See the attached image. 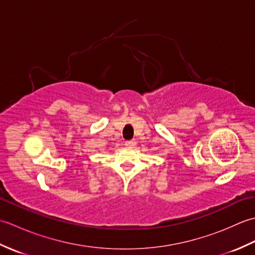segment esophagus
Here are the masks:
<instances>
[{"mask_svg": "<svg viewBox=\"0 0 255 255\" xmlns=\"http://www.w3.org/2000/svg\"><path fill=\"white\" fill-rule=\"evenodd\" d=\"M136 140L132 139V140H127V141H125V145H127V147H133L134 144H136Z\"/></svg>", "mask_w": 255, "mask_h": 255, "instance_id": "34e87169", "label": "esophagus"}]
</instances>
